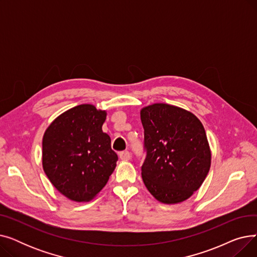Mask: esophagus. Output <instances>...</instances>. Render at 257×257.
Returning a JSON list of instances; mask_svg holds the SVG:
<instances>
[{
	"instance_id": "1",
	"label": "esophagus",
	"mask_w": 257,
	"mask_h": 257,
	"mask_svg": "<svg viewBox=\"0 0 257 257\" xmlns=\"http://www.w3.org/2000/svg\"><path fill=\"white\" fill-rule=\"evenodd\" d=\"M119 157L121 160H129L131 158V155L129 151H123L119 153Z\"/></svg>"
}]
</instances>
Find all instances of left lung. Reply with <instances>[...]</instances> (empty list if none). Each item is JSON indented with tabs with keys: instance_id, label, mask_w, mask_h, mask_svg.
Listing matches in <instances>:
<instances>
[{
	"instance_id": "left-lung-1",
	"label": "left lung",
	"mask_w": 257,
	"mask_h": 257,
	"mask_svg": "<svg viewBox=\"0 0 257 257\" xmlns=\"http://www.w3.org/2000/svg\"><path fill=\"white\" fill-rule=\"evenodd\" d=\"M146 158L142 177L158 201L179 203L205 180L211 153L203 125L180 107L164 103L141 110Z\"/></svg>"
}]
</instances>
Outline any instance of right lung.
<instances>
[{
    "label": "right lung",
    "instance_id": "obj_1",
    "mask_svg": "<svg viewBox=\"0 0 257 257\" xmlns=\"http://www.w3.org/2000/svg\"><path fill=\"white\" fill-rule=\"evenodd\" d=\"M106 111L78 105L52 121L43 139V167L51 183L76 202L91 200L115 169L117 154L103 132Z\"/></svg>",
    "mask_w": 257,
    "mask_h": 257
}]
</instances>
